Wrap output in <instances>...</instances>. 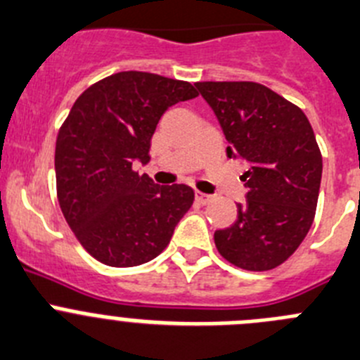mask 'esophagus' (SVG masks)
<instances>
[{"label": "esophagus", "instance_id": "34e87169", "mask_svg": "<svg viewBox=\"0 0 360 360\" xmlns=\"http://www.w3.org/2000/svg\"><path fill=\"white\" fill-rule=\"evenodd\" d=\"M195 200H197V202H200V204H208V202H212V200H213V195H208V193H202V192H199V190H197Z\"/></svg>", "mask_w": 360, "mask_h": 360}]
</instances>
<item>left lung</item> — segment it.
<instances>
[{"instance_id":"1","label":"left lung","mask_w":360,"mask_h":360,"mask_svg":"<svg viewBox=\"0 0 360 360\" xmlns=\"http://www.w3.org/2000/svg\"><path fill=\"white\" fill-rule=\"evenodd\" d=\"M215 112L228 158L248 163L245 204L215 245L229 264L271 271L300 248L314 222L323 174L321 150L305 112L257 82H197Z\"/></svg>"}]
</instances>
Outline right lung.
<instances>
[{
  "label": "right lung",
  "mask_w": 360,
  "mask_h": 360,
  "mask_svg": "<svg viewBox=\"0 0 360 360\" xmlns=\"http://www.w3.org/2000/svg\"><path fill=\"white\" fill-rule=\"evenodd\" d=\"M195 96L184 80L120 71L87 87L60 125L57 199L77 240L102 264L134 267L156 258L192 206V188L160 186L132 165L150 160L163 112Z\"/></svg>",
  "instance_id": "right-lung-1"
}]
</instances>
